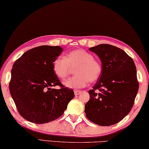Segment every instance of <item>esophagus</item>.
Wrapping results in <instances>:
<instances>
[{
	"mask_svg": "<svg viewBox=\"0 0 149 149\" xmlns=\"http://www.w3.org/2000/svg\"><path fill=\"white\" fill-rule=\"evenodd\" d=\"M80 93H81V91H79V90H74V93H75V95H78Z\"/></svg>",
	"mask_w": 149,
	"mask_h": 149,
	"instance_id": "esophagus-1",
	"label": "esophagus"
}]
</instances>
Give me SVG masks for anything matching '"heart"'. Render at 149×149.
Segmentation results:
<instances>
[{"mask_svg": "<svg viewBox=\"0 0 149 149\" xmlns=\"http://www.w3.org/2000/svg\"><path fill=\"white\" fill-rule=\"evenodd\" d=\"M75 66L74 74L76 75L65 82V86L70 88L77 89L86 87L89 81H96L102 72L100 62L84 49H75L67 54L65 58H56L53 63V70L59 78L64 80L69 75L71 68Z\"/></svg>", "mask_w": 149, "mask_h": 149, "instance_id": "b5f03b06", "label": "heart"}]
</instances>
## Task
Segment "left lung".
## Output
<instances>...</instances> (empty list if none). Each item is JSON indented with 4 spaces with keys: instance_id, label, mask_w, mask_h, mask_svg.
Masks as SVG:
<instances>
[{
    "instance_id": "1",
    "label": "left lung",
    "mask_w": 149,
    "mask_h": 149,
    "mask_svg": "<svg viewBox=\"0 0 149 149\" xmlns=\"http://www.w3.org/2000/svg\"><path fill=\"white\" fill-rule=\"evenodd\" d=\"M99 56L102 72L85 105L89 121L101 126L121 121L133 107L139 90L136 66L125 52L110 44L89 48Z\"/></svg>"
}]
</instances>
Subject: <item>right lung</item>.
I'll list each match as a JSON object with an SVG mask.
<instances>
[{"mask_svg": "<svg viewBox=\"0 0 149 149\" xmlns=\"http://www.w3.org/2000/svg\"><path fill=\"white\" fill-rule=\"evenodd\" d=\"M60 46H41L24 53L14 63L9 90L20 115L36 124L58 119L74 97L73 89L61 84L53 70ZM58 85L59 90L52 87Z\"/></svg>", "mask_w": 149, "mask_h": 149, "instance_id": "add662e5", "label": "right lung"}]
</instances>
